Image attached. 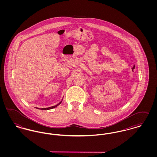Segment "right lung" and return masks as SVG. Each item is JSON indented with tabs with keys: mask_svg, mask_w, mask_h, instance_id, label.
I'll return each instance as SVG.
<instances>
[{
	"mask_svg": "<svg viewBox=\"0 0 157 157\" xmlns=\"http://www.w3.org/2000/svg\"><path fill=\"white\" fill-rule=\"evenodd\" d=\"M61 102H62V101L60 102L58 104L56 105H55V106H53L49 107V108H36L39 109H42V110H48V109H53V108H55V107L58 106L59 105L61 104Z\"/></svg>",
	"mask_w": 157,
	"mask_h": 157,
	"instance_id": "right-lung-1",
	"label": "right lung"
}]
</instances>
